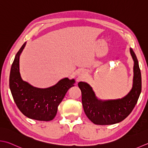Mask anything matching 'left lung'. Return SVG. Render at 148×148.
Listing matches in <instances>:
<instances>
[{
    "label": "left lung",
    "mask_w": 148,
    "mask_h": 148,
    "mask_svg": "<svg viewBox=\"0 0 148 148\" xmlns=\"http://www.w3.org/2000/svg\"><path fill=\"white\" fill-rule=\"evenodd\" d=\"M130 51L134 62L133 86L129 93L122 99L99 100L88 83H78V86L82 91L84 112L95 124L110 125L121 122L128 116L137 103L142 89L141 73L134 51L130 48Z\"/></svg>",
    "instance_id": "obj_1"
}]
</instances>
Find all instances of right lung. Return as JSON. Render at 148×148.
Listing matches in <instances>:
<instances>
[{"label":"right lung","instance_id":"1","mask_svg":"<svg viewBox=\"0 0 148 148\" xmlns=\"http://www.w3.org/2000/svg\"><path fill=\"white\" fill-rule=\"evenodd\" d=\"M25 44L26 42L16 53L11 65L10 76L11 94L17 107L25 116L37 121H51L56 116L58 106L66 92L74 86L75 80L66 77L47 88L34 87L23 81L19 71V58Z\"/></svg>","mask_w":148,"mask_h":148}]
</instances>
